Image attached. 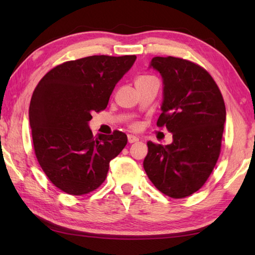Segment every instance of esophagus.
<instances>
[{
	"mask_svg": "<svg viewBox=\"0 0 255 255\" xmlns=\"http://www.w3.org/2000/svg\"><path fill=\"white\" fill-rule=\"evenodd\" d=\"M139 141V138H137L136 136H133V134H128V142L129 143H133V142H137Z\"/></svg>",
	"mask_w": 255,
	"mask_h": 255,
	"instance_id": "obj_1",
	"label": "esophagus"
}]
</instances>
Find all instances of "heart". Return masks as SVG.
Instances as JSON below:
<instances>
[{"instance_id": "1", "label": "heart", "mask_w": 255, "mask_h": 255, "mask_svg": "<svg viewBox=\"0 0 255 255\" xmlns=\"http://www.w3.org/2000/svg\"><path fill=\"white\" fill-rule=\"evenodd\" d=\"M149 78H151L150 75H140V77L137 78L136 83L141 82V81H144V80H147V79H149ZM129 127H130L131 129H138V128H139V123L132 122V123H130V125H129Z\"/></svg>"}]
</instances>
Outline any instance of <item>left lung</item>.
<instances>
[{"mask_svg": "<svg viewBox=\"0 0 255 255\" xmlns=\"http://www.w3.org/2000/svg\"><path fill=\"white\" fill-rule=\"evenodd\" d=\"M151 67L163 79L158 127L173 133V142L148 141L144 171L166 196L184 198L202 187L217 163L223 140L226 106L213 77L186 59L154 57Z\"/></svg>", "mask_w": 255, "mask_h": 255, "instance_id": "1", "label": "left lung"}]
</instances>
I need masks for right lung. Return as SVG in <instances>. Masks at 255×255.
<instances>
[{
    "label": "right lung",
    "instance_id": "1",
    "mask_svg": "<svg viewBox=\"0 0 255 255\" xmlns=\"http://www.w3.org/2000/svg\"><path fill=\"white\" fill-rule=\"evenodd\" d=\"M136 56H90L47 72L32 93L29 123L38 163L62 192L80 196L99 188L110 162L127 144L115 130L93 137L92 113L105 110L112 92Z\"/></svg>",
    "mask_w": 255,
    "mask_h": 255
}]
</instances>
